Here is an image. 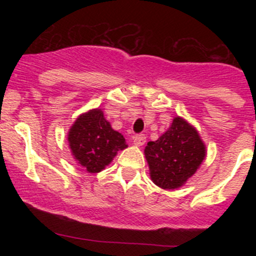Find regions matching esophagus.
<instances>
[{"label":"esophagus","instance_id":"34e87169","mask_svg":"<svg viewBox=\"0 0 256 256\" xmlns=\"http://www.w3.org/2000/svg\"><path fill=\"white\" fill-rule=\"evenodd\" d=\"M146 142V136L144 134H138V135L134 136V144L135 146H142Z\"/></svg>","mask_w":256,"mask_h":256}]
</instances>
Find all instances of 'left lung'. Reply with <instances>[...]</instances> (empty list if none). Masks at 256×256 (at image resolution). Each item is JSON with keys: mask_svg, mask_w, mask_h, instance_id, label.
Here are the masks:
<instances>
[{"mask_svg": "<svg viewBox=\"0 0 256 256\" xmlns=\"http://www.w3.org/2000/svg\"><path fill=\"white\" fill-rule=\"evenodd\" d=\"M206 144L198 131L184 118H174L158 140L144 147L152 182L164 190L182 187L204 160Z\"/></svg>", "mask_w": 256, "mask_h": 256, "instance_id": "left-lung-1", "label": "left lung"}]
</instances>
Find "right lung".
Listing matches in <instances>:
<instances>
[{
  "instance_id": "1",
  "label": "right lung",
  "mask_w": 256,
  "mask_h": 256,
  "mask_svg": "<svg viewBox=\"0 0 256 256\" xmlns=\"http://www.w3.org/2000/svg\"><path fill=\"white\" fill-rule=\"evenodd\" d=\"M72 154L89 174L102 171L118 151L126 148L125 138L104 118L102 109L82 114L68 132Z\"/></svg>"
}]
</instances>
